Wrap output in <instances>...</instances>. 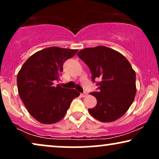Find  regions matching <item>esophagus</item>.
Returning a JSON list of instances; mask_svg holds the SVG:
<instances>
[{
  "label": "esophagus",
  "instance_id": "34e87169",
  "mask_svg": "<svg viewBox=\"0 0 159 159\" xmlns=\"http://www.w3.org/2000/svg\"><path fill=\"white\" fill-rule=\"evenodd\" d=\"M87 93H86V92H83V93H81V96L82 98H84V97H86V95H87Z\"/></svg>",
  "mask_w": 159,
  "mask_h": 159
}]
</instances>
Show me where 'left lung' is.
I'll list each match as a JSON object with an SVG mask.
<instances>
[{
    "label": "left lung",
    "instance_id": "8db88e82",
    "mask_svg": "<svg viewBox=\"0 0 159 159\" xmlns=\"http://www.w3.org/2000/svg\"><path fill=\"white\" fill-rule=\"evenodd\" d=\"M78 56L89 68L92 80H100L98 91L91 92L97 99L89 114L103 122L115 121L125 114L136 92V73L125 56L105 46L84 48Z\"/></svg>",
    "mask_w": 159,
    "mask_h": 159
}]
</instances>
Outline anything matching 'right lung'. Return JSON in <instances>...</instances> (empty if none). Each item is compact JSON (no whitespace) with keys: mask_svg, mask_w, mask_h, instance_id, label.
<instances>
[{"mask_svg":"<svg viewBox=\"0 0 159 159\" xmlns=\"http://www.w3.org/2000/svg\"><path fill=\"white\" fill-rule=\"evenodd\" d=\"M78 50L50 47L36 52L17 74L18 93L29 114L43 124H53L65 116L70 103L80 93L54 81L60 80L64 62Z\"/></svg>","mask_w":159,"mask_h":159,"instance_id":"right-lung-1","label":"right lung"}]
</instances>
